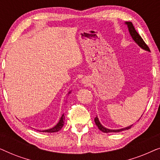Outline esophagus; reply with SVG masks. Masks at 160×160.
Segmentation results:
<instances>
[{"label":"esophagus","instance_id":"1","mask_svg":"<svg viewBox=\"0 0 160 160\" xmlns=\"http://www.w3.org/2000/svg\"><path fill=\"white\" fill-rule=\"evenodd\" d=\"M82 82L84 83V84H86V80H84L83 79V81H82Z\"/></svg>","mask_w":160,"mask_h":160}]
</instances>
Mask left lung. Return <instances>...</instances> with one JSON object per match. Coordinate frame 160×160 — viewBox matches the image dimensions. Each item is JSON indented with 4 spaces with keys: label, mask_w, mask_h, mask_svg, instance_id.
<instances>
[{
    "label": "left lung",
    "mask_w": 160,
    "mask_h": 160,
    "mask_svg": "<svg viewBox=\"0 0 160 160\" xmlns=\"http://www.w3.org/2000/svg\"><path fill=\"white\" fill-rule=\"evenodd\" d=\"M125 24L127 25H128V30H129V32H130V36H132V38L133 40L135 41V42L137 43L138 45L140 47L142 48V49L146 50V51H148V52H150V49L149 48L147 45L146 44V43L144 42V41L143 40V38H141V36L138 33V32L135 30L134 26H133L132 23L131 22H126ZM95 122L96 124V125L98 126V129H99L100 130H101L102 132H121V131H124V130H128V129L131 128V127L132 125H130L129 127H127L125 128H122V129H119V130H109V129H107L106 128H104L103 126L101 124H100V122H99V119H98V118L96 117L95 118Z\"/></svg>",
    "instance_id": "1"
}]
</instances>
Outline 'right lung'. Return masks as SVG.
I'll return each mask as SVG.
<instances>
[{
	"instance_id": "1",
	"label": "right lung",
	"mask_w": 160,
	"mask_h": 160,
	"mask_svg": "<svg viewBox=\"0 0 160 160\" xmlns=\"http://www.w3.org/2000/svg\"><path fill=\"white\" fill-rule=\"evenodd\" d=\"M71 92H69V93ZM64 122H65V117H64V114L62 115V117H61L60 121L58 124H56L55 126L54 127V128H52L51 129H49V130H42L41 131V132H58L59 130H61V128H62L63 125H64Z\"/></svg>"
}]
</instances>
